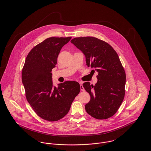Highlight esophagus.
Here are the masks:
<instances>
[{
  "mask_svg": "<svg viewBox=\"0 0 151 151\" xmlns=\"http://www.w3.org/2000/svg\"><path fill=\"white\" fill-rule=\"evenodd\" d=\"M80 89L82 91H84L85 89H84V88L83 86V83L82 82H80Z\"/></svg>",
  "mask_w": 151,
  "mask_h": 151,
  "instance_id": "obj_1",
  "label": "esophagus"
}]
</instances>
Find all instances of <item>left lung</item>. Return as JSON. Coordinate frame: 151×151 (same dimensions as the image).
Wrapping results in <instances>:
<instances>
[{
    "label": "left lung",
    "mask_w": 151,
    "mask_h": 151,
    "mask_svg": "<svg viewBox=\"0 0 151 151\" xmlns=\"http://www.w3.org/2000/svg\"><path fill=\"white\" fill-rule=\"evenodd\" d=\"M71 42L85 55L86 65L98 73L94 86L89 82L83 85L91 96L86 111L96 119H107L117 112L125 96L126 76L119 57L109 43L95 37L75 38Z\"/></svg>",
    "instance_id": "8db88e82"
}]
</instances>
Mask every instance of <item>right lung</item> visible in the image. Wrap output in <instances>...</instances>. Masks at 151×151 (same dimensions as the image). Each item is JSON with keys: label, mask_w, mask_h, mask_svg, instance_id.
Masks as SVG:
<instances>
[{"label": "right lung", "mask_w": 151, "mask_h": 151, "mask_svg": "<svg viewBox=\"0 0 151 151\" xmlns=\"http://www.w3.org/2000/svg\"><path fill=\"white\" fill-rule=\"evenodd\" d=\"M71 37H50L34 46L28 54L22 70L25 97L36 114L43 120L55 122L67 114L80 92L76 81L53 86L52 70L62 47Z\"/></svg>", "instance_id": "add662e5"}]
</instances>
